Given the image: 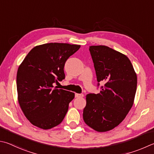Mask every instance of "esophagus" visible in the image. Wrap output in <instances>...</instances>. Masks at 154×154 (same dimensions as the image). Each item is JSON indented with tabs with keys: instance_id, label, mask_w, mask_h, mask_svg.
<instances>
[{
	"instance_id": "1",
	"label": "esophagus",
	"mask_w": 154,
	"mask_h": 154,
	"mask_svg": "<svg viewBox=\"0 0 154 154\" xmlns=\"http://www.w3.org/2000/svg\"><path fill=\"white\" fill-rule=\"evenodd\" d=\"M75 97H83V94H75Z\"/></svg>"
}]
</instances>
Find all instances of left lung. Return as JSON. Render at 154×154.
<instances>
[{
    "label": "left lung",
    "instance_id": "8db88e82",
    "mask_svg": "<svg viewBox=\"0 0 154 154\" xmlns=\"http://www.w3.org/2000/svg\"><path fill=\"white\" fill-rule=\"evenodd\" d=\"M89 52L96 71L99 94L86 96L84 122L97 132L113 129L132 108L137 78L128 58L106 46H91Z\"/></svg>",
    "mask_w": 154,
    "mask_h": 154
}]
</instances>
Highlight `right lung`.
<instances>
[{"mask_svg": "<svg viewBox=\"0 0 154 154\" xmlns=\"http://www.w3.org/2000/svg\"><path fill=\"white\" fill-rule=\"evenodd\" d=\"M80 45L48 43L31 50L17 73L18 102L28 121L42 129L59 125L67 112L72 92L54 88L65 78L66 60Z\"/></svg>", "mask_w": 154, "mask_h": 154, "instance_id": "1", "label": "right lung"}]
</instances>
